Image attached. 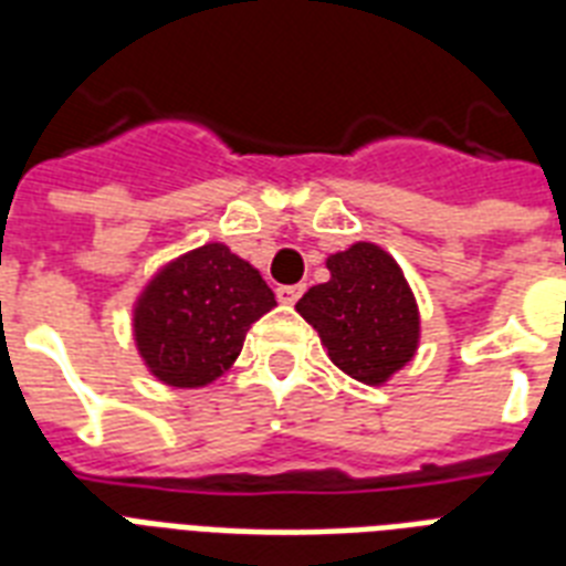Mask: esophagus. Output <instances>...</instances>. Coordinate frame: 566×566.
<instances>
[{"label": "esophagus", "instance_id": "obj_1", "mask_svg": "<svg viewBox=\"0 0 566 566\" xmlns=\"http://www.w3.org/2000/svg\"><path fill=\"white\" fill-rule=\"evenodd\" d=\"M302 293H305V284H282V287L275 291V296H279V302H284V305H293Z\"/></svg>", "mask_w": 566, "mask_h": 566}]
</instances>
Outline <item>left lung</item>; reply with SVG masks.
<instances>
[{
    "label": "left lung",
    "instance_id": "1",
    "mask_svg": "<svg viewBox=\"0 0 566 566\" xmlns=\"http://www.w3.org/2000/svg\"><path fill=\"white\" fill-rule=\"evenodd\" d=\"M326 284L296 311L317 328L328 358L364 385H381L417 353L420 314L402 270L385 249L355 243L326 261Z\"/></svg>",
    "mask_w": 566,
    "mask_h": 566
}]
</instances>
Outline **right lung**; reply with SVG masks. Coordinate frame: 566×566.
I'll list each match as a JSON object with an SVG mask.
<instances>
[{
	"label": "right lung",
	"mask_w": 566,
	"mask_h": 566,
	"mask_svg": "<svg viewBox=\"0 0 566 566\" xmlns=\"http://www.w3.org/2000/svg\"><path fill=\"white\" fill-rule=\"evenodd\" d=\"M273 305L255 266L208 243L164 266L137 300V349L164 385L202 387L229 370L249 326Z\"/></svg>",
	"instance_id": "1"
}]
</instances>
